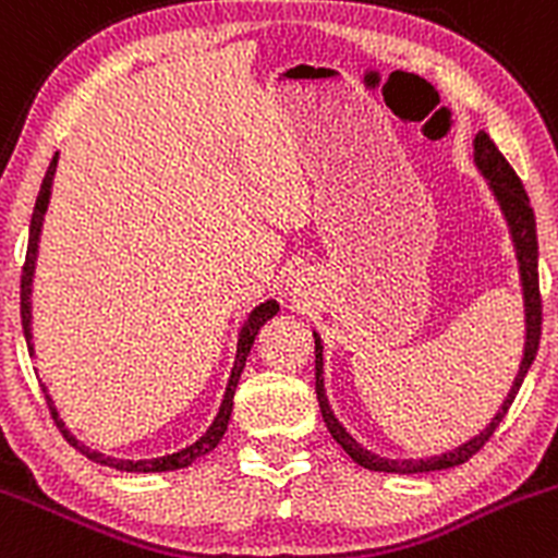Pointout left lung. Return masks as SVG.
<instances>
[{
	"label": "left lung",
	"instance_id": "left-lung-1",
	"mask_svg": "<svg viewBox=\"0 0 558 558\" xmlns=\"http://www.w3.org/2000/svg\"><path fill=\"white\" fill-rule=\"evenodd\" d=\"M476 166L481 168V173L489 179V186L495 190L497 201H500L502 210L508 216V225H511L513 240H515V251H519V262H521V280H524V299H526V350H524V361H521L519 374H515V383L508 392L506 403L500 407L497 417L478 433L476 438H471L468 444L457 447L454 451H447V454L430 457V460H385V457L372 454L363 447H357L355 438L350 433H344V427L339 425L337 417L328 409L326 396H324V357H320V339L315 337V392H318V403H320V414H324V422L331 433L333 441L339 444L350 457L366 471H377V473H430V471H444V468H454L462 465V462L471 460L476 451L484 449V444L495 436L497 425H500L502 417L511 409L515 392H519L521 383H524L526 372H530L532 361H535L537 348H541V333H543V299H541V278H537V227H535V210H532L530 197H526L524 184L515 175V171L508 166L506 157L500 155L492 138L486 133H478L476 136Z\"/></svg>",
	"mask_w": 558,
	"mask_h": 558
}]
</instances>
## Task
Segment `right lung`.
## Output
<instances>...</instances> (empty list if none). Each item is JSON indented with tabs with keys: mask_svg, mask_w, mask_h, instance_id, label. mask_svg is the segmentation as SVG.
Returning <instances> with one entry per match:
<instances>
[{
	"mask_svg": "<svg viewBox=\"0 0 558 558\" xmlns=\"http://www.w3.org/2000/svg\"><path fill=\"white\" fill-rule=\"evenodd\" d=\"M56 162H58V155L50 160V168H47L45 173V181H43V190H39L37 195V203H34V214H32V227H28V248H26V262H23V269H21V320H23V333H26V344L32 348V326H28V294H32V272H34V259H37V240H39V227H43V214L47 208V197H50V181H52V173H56ZM278 313V304L275 302H264L259 307L251 313V318L245 320L243 331H240V342H238V357H234V368H232V377H230V387H227V396H225V403H221L219 414H216L214 425L208 427V433L201 438L197 444H192V447L175 451V454H168L162 457V460H138V462H131V460H114V457H107L101 454V451H90L87 447H82L77 438L72 436V433L63 427V422L58 420V412L52 409L50 403V396L47 398V409H50L52 420H56L58 430L63 433V438H66L69 444H72L74 449L80 451V454H85L87 460L93 462H101V465H109V468H117V471H136V473H160V471H179V468H186L190 462H195L197 457L208 454L210 449H216V444L225 438V430L227 425H230V414H232V398H234V387L240 383V374H243V366H245V357L251 353V344H254L256 333H259V328L264 320H269L272 315ZM28 353H34V350H28Z\"/></svg>",
	"mask_w": 558,
	"mask_h": 558,
	"instance_id": "1",
	"label": "right lung"
}]
</instances>
